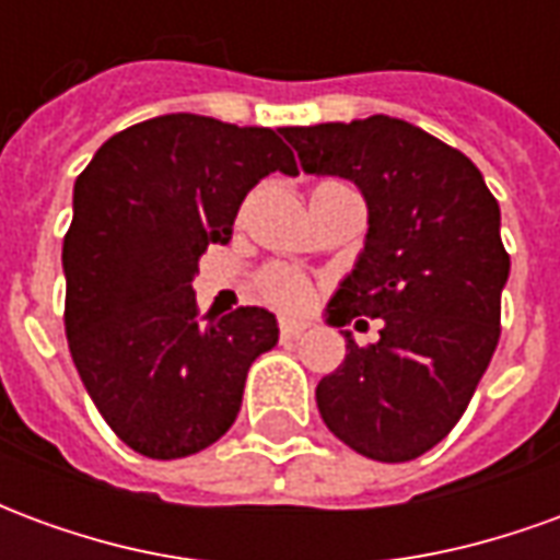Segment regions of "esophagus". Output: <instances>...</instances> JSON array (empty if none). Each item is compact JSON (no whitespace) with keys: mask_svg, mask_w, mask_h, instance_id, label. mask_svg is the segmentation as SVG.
Segmentation results:
<instances>
[{"mask_svg":"<svg viewBox=\"0 0 560 560\" xmlns=\"http://www.w3.org/2000/svg\"><path fill=\"white\" fill-rule=\"evenodd\" d=\"M308 324L305 320H291V317H281L279 324V336L281 339H296V336H303Z\"/></svg>","mask_w":560,"mask_h":560,"instance_id":"1","label":"esophagus"}]
</instances>
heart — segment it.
I'll return each instance as SVG.
<instances>
[{
	"instance_id": "1",
	"label": "heart",
	"mask_w": 560,
	"mask_h": 560,
	"mask_svg": "<svg viewBox=\"0 0 560 560\" xmlns=\"http://www.w3.org/2000/svg\"><path fill=\"white\" fill-rule=\"evenodd\" d=\"M257 284H260L264 300L272 305H281V308H303L308 303V296H312L308 279L291 267H269Z\"/></svg>"
}]
</instances>
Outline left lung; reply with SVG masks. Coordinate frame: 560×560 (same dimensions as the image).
Segmentation results:
<instances>
[{"instance_id":"left-lung-1","label":"left lung","mask_w":560,"mask_h":560,"mask_svg":"<svg viewBox=\"0 0 560 560\" xmlns=\"http://www.w3.org/2000/svg\"><path fill=\"white\" fill-rule=\"evenodd\" d=\"M281 135L305 173L351 179L369 207L363 255L327 320H384L375 345L345 332V363L320 377L317 411L360 456L411 462L450 434L498 348L510 276L498 200L468 155L405 119Z\"/></svg>"}]
</instances>
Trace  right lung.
<instances>
[{
  "mask_svg": "<svg viewBox=\"0 0 560 560\" xmlns=\"http://www.w3.org/2000/svg\"><path fill=\"white\" fill-rule=\"evenodd\" d=\"M276 171L300 173L281 131L167 114L114 135L74 183L68 348L98 413L140 456L215 444L252 363L279 341L267 308L200 315L191 291L207 245L231 240L245 195Z\"/></svg>",
  "mask_w": 560,
  "mask_h": 560,
  "instance_id": "obj_1",
  "label": "right lung"
}]
</instances>
